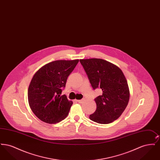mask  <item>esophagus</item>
<instances>
[{"label": "esophagus", "mask_w": 160, "mask_h": 160, "mask_svg": "<svg viewBox=\"0 0 160 160\" xmlns=\"http://www.w3.org/2000/svg\"><path fill=\"white\" fill-rule=\"evenodd\" d=\"M77 101L78 102H79V103H82L84 101V99H80V100H77Z\"/></svg>", "instance_id": "34e87169"}]
</instances>
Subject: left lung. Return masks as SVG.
Instances as JSON below:
<instances>
[{"label":"left lung","instance_id":"8db88e82","mask_svg":"<svg viewBox=\"0 0 160 160\" xmlns=\"http://www.w3.org/2000/svg\"><path fill=\"white\" fill-rule=\"evenodd\" d=\"M93 89L100 88L102 93L97 97L95 112L89 116L93 122L107 124L118 119L128 104L129 90L122 70L101 59H80Z\"/></svg>","mask_w":160,"mask_h":160}]
</instances>
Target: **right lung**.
I'll return each mask as SVG.
<instances>
[{"label":"right lung","mask_w":160,"mask_h":160,"mask_svg":"<svg viewBox=\"0 0 160 160\" xmlns=\"http://www.w3.org/2000/svg\"><path fill=\"white\" fill-rule=\"evenodd\" d=\"M79 60H59L47 63L36 72L28 88V101L41 121L56 123L68 114L72 101L61 95L67 80Z\"/></svg>","instance_id":"add662e5"}]
</instances>
